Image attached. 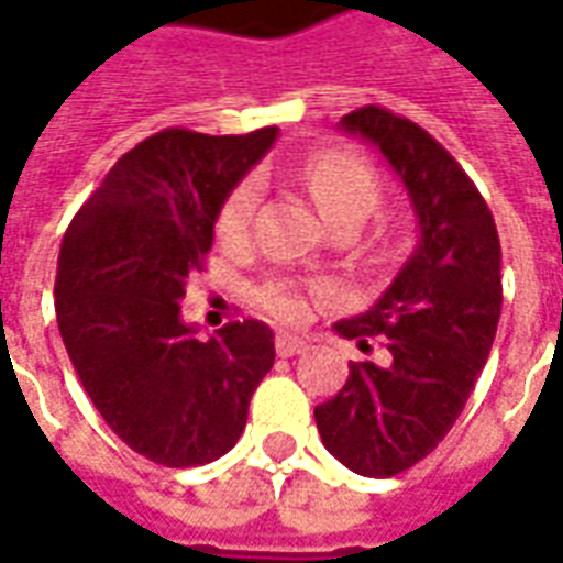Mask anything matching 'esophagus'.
<instances>
[{
    "label": "esophagus",
    "mask_w": 563,
    "mask_h": 563,
    "mask_svg": "<svg viewBox=\"0 0 563 563\" xmlns=\"http://www.w3.org/2000/svg\"><path fill=\"white\" fill-rule=\"evenodd\" d=\"M275 352H278L282 358H290V355H300V352H306V343L300 340V336L278 333V336H275Z\"/></svg>",
    "instance_id": "1"
}]
</instances>
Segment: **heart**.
Segmentation results:
<instances>
[{
	"instance_id": "obj_1",
	"label": "heart",
	"mask_w": 563,
	"mask_h": 563,
	"mask_svg": "<svg viewBox=\"0 0 563 563\" xmlns=\"http://www.w3.org/2000/svg\"><path fill=\"white\" fill-rule=\"evenodd\" d=\"M300 180L319 201L324 217L343 232L362 227L367 217L383 205V177L371 162L352 156L343 150H321L300 162ZM260 201V180L254 174L242 177L227 192V199L217 208V235L223 242H242L251 232L254 211ZM328 294V285L321 282H297L288 275H269L254 288V303L269 312L273 319L300 324L309 319L312 303Z\"/></svg>"
}]
</instances>
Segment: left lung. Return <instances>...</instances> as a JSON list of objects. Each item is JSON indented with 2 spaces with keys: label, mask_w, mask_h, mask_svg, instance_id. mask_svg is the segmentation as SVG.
<instances>
[{
  "label": "left lung",
  "mask_w": 563,
  "mask_h": 563,
  "mask_svg": "<svg viewBox=\"0 0 563 563\" xmlns=\"http://www.w3.org/2000/svg\"><path fill=\"white\" fill-rule=\"evenodd\" d=\"M349 134L377 143L420 217V244L364 316L333 331L386 349L379 362H349V379L316 407L324 448L352 472L393 478L435 451L463 413L503 309L499 235L487 201L460 162L405 115L362 107Z\"/></svg>",
  "instance_id": "1"
}]
</instances>
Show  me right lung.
<instances>
[{
  "label": "right lung",
  "mask_w": 563,
  "mask_h": 563,
  "mask_svg": "<svg viewBox=\"0 0 563 563\" xmlns=\"http://www.w3.org/2000/svg\"><path fill=\"white\" fill-rule=\"evenodd\" d=\"M273 141L275 128H165L112 165L60 244L54 312L69 362L112 432L158 466H205L235 448L275 362L263 321L201 340L180 319L220 201Z\"/></svg>",
  "instance_id": "1"
}]
</instances>
